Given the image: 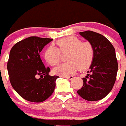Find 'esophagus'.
<instances>
[{"mask_svg": "<svg viewBox=\"0 0 126 126\" xmlns=\"http://www.w3.org/2000/svg\"><path fill=\"white\" fill-rule=\"evenodd\" d=\"M65 78H66L67 79H73V78H74V77L73 76H65Z\"/></svg>", "mask_w": 126, "mask_h": 126, "instance_id": "esophagus-1", "label": "esophagus"}]
</instances>
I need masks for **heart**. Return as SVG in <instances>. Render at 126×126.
Returning <instances> with one entry per match:
<instances>
[{
	"label": "heart",
	"mask_w": 126,
	"mask_h": 126,
	"mask_svg": "<svg viewBox=\"0 0 126 126\" xmlns=\"http://www.w3.org/2000/svg\"><path fill=\"white\" fill-rule=\"evenodd\" d=\"M58 48L48 47L44 52V58L49 65L55 66L61 61V52L66 53L67 62L56 67L54 74L66 76L77 70L85 71L92 65L94 59V49L89 42H82L74 36L63 38L57 41Z\"/></svg>",
	"instance_id": "b5f03b06"
}]
</instances>
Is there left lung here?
<instances>
[{"label":"left lung","instance_id":"obj_1","mask_svg":"<svg viewBox=\"0 0 126 126\" xmlns=\"http://www.w3.org/2000/svg\"><path fill=\"white\" fill-rule=\"evenodd\" d=\"M79 34L93 45L94 56L88 74L83 78V87L77 93L86 100H100L110 92L116 80L118 63L115 48L100 33L86 31Z\"/></svg>","mask_w":126,"mask_h":126}]
</instances>
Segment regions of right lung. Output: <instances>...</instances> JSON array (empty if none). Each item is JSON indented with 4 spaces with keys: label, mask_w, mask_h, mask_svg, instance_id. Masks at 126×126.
<instances>
[{
    "label": "right lung",
    "mask_w": 126,
    "mask_h": 126,
    "mask_svg": "<svg viewBox=\"0 0 126 126\" xmlns=\"http://www.w3.org/2000/svg\"><path fill=\"white\" fill-rule=\"evenodd\" d=\"M53 39L30 36L16 43L7 62L11 84L20 96L29 102H42L53 93L57 76H50L40 53Z\"/></svg>",
    "instance_id": "add662e5"
}]
</instances>
